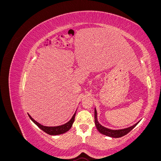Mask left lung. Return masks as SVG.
Wrapping results in <instances>:
<instances>
[{
	"label": "left lung",
	"instance_id": "1",
	"mask_svg": "<svg viewBox=\"0 0 161 161\" xmlns=\"http://www.w3.org/2000/svg\"><path fill=\"white\" fill-rule=\"evenodd\" d=\"M138 122L136 123V124H134V125L131 126V127L125 128V129H121V130H111L109 128H107L103 127V125H101L99 123L98 120H97V113L96 109H95V124L96 125V128L98 130L99 132L102 134L105 135L107 136H109V137H111V138H120L122 137V136H125L128 133H129L130 131L132 130L134 128L136 127V125H137Z\"/></svg>",
	"mask_w": 161,
	"mask_h": 161
}]
</instances>
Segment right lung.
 <instances>
[{"mask_svg":"<svg viewBox=\"0 0 161 161\" xmlns=\"http://www.w3.org/2000/svg\"><path fill=\"white\" fill-rule=\"evenodd\" d=\"M75 115L76 113H75V114L73 115V116L72 117L71 119L68 121L67 123L59 125V126H53V127H48V126H44L40 124H39L38 122L36 120H34L28 114L29 117H30V119H31V121L33 122L36 125H37L39 128H40L42 130H43V131H45L46 133H47V134L50 135H52V136H56V135H60L62 134H64L66 131H69L72 125V124L74 123L75 121Z\"/></svg>","mask_w":161,"mask_h":161,"instance_id":"right-lung-1","label":"right lung"}]
</instances>
